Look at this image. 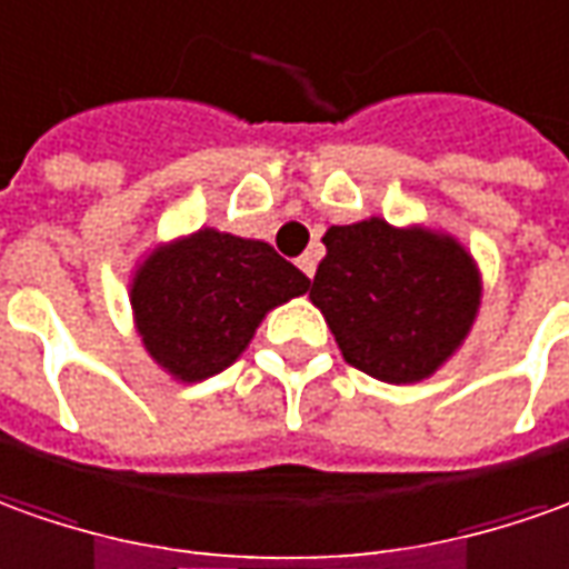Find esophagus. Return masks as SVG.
Returning <instances> with one entry per match:
<instances>
[{"label": "esophagus", "instance_id": "34e87169", "mask_svg": "<svg viewBox=\"0 0 569 569\" xmlns=\"http://www.w3.org/2000/svg\"><path fill=\"white\" fill-rule=\"evenodd\" d=\"M299 268H301V273H305V277H315V268H317V254H315V249H308V252L301 254V258H299Z\"/></svg>", "mask_w": 569, "mask_h": 569}]
</instances>
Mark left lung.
<instances>
[{
  "label": "left lung",
  "instance_id": "obj_1",
  "mask_svg": "<svg viewBox=\"0 0 569 569\" xmlns=\"http://www.w3.org/2000/svg\"><path fill=\"white\" fill-rule=\"evenodd\" d=\"M323 246L311 301L351 367L408 386L461 351L482 305V273L458 236L373 214L330 227Z\"/></svg>",
  "mask_w": 569,
  "mask_h": 569
}]
</instances>
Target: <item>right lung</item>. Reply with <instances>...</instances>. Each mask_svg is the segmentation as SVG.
Segmentation results:
<instances>
[{
    "instance_id": "add662e5",
    "label": "right lung",
    "mask_w": 569,
    "mask_h": 569,
    "mask_svg": "<svg viewBox=\"0 0 569 569\" xmlns=\"http://www.w3.org/2000/svg\"><path fill=\"white\" fill-rule=\"evenodd\" d=\"M308 286L268 242L202 227L139 258L130 311L154 365L177 382H202L233 365L261 320Z\"/></svg>"
}]
</instances>
